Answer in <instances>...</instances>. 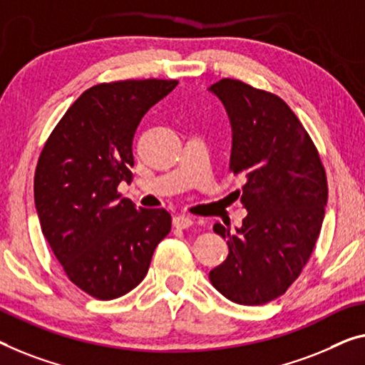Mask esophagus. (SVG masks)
Masks as SVG:
<instances>
[{
	"instance_id": "esophagus-1",
	"label": "esophagus",
	"mask_w": 365,
	"mask_h": 365,
	"mask_svg": "<svg viewBox=\"0 0 365 365\" xmlns=\"http://www.w3.org/2000/svg\"><path fill=\"white\" fill-rule=\"evenodd\" d=\"M173 226L178 227V230H188L190 226L193 225V220L188 215H178L173 217Z\"/></svg>"
}]
</instances>
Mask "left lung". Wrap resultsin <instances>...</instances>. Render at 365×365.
Instances as JSON below:
<instances>
[{
	"label": "left lung",
	"instance_id": "obj_1",
	"mask_svg": "<svg viewBox=\"0 0 365 365\" xmlns=\"http://www.w3.org/2000/svg\"><path fill=\"white\" fill-rule=\"evenodd\" d=\"M210 90L230 114V172L246 178L237 197L247 210L236 232L213 226L230 254L210 280L227 300L264 304L284 295L312 257L328 201L326 170L307 129L280 96L235 78Z\"/></svg>",
	"mask_w": 365,
	"mask_h": 365
}]
</instances>
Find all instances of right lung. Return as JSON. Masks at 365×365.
I'll use <instances>...</instances> for the list:
<instances>
[{"instance_id": "add662e5", "label": "right lung", "mask_w": 365, "mask_h": 365, "mask_svg": "<svg viewBox=\"0 0 365 365\" xmlns=\"http://www.w3.org/2000/svg\"><path fill=\"white\" fill-rule=\"evenodd\" d=\"M177 80H119L85 90L48 135L37 160L34 201L65 275L98 300L138 287L170 232L164 208H135L118 187L133 182L140 119Z\"/></svg>"}]
</instances>
